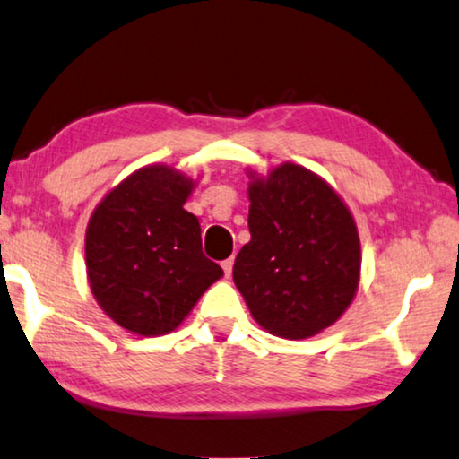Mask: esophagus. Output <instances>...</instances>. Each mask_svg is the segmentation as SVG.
Returning <instances> with one entry per match:
<instances>
[{"label": "esophagus", "instance_id": "esophagus-1", "mask_svg": "<svg viewBox=\"0 0 459 459\" xmlns=\"http://www.w3.org/2000/svg\"><path fill=\"white\" fill-rule=\"evenodd\" d=\"M232 264H235L232 257H229V260L222 262V270H224V274H227V276H230V273H232Z\"/></svg>", "mask_w": 459, "mask_h": 459}]
</instances>
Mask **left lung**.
Masks as SVG:
<instances>
[{"mask_svg": "<svg viewBox=\"0 0 459 459\" xmlns=\"http://www.w3.org/2000/svg\"><path fill=\"white\" fill-rule=\"evenodd\" d=\"M249 199L251 241L232 266L235 285L266 331L312 337L356 295V222L325 180L295 164L251 183Z\"/></svg>", "mask_w": 459, "mask_h": 459, "instance_id": "8db88e82", "label": "left lung"}]
</instances>
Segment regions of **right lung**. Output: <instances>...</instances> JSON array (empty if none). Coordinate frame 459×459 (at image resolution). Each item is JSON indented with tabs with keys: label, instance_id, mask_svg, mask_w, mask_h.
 <instances>
[{
	"label": "right lung",
	"instance_id": "right-lung-1",
	"mask_svg": "<svg viewBox=\"0 0 459 459\" xmlns=\"http://www.w3.org/2000/svg\"><path fill=\"white\" fill-rule=\"evenodd\" d=\"M191 180L147 166L108 193L87 229L91 291L126 331L158 337L177 328L222 268L202 251L199 221L183 205Z\"/></svg>",
	"mask_w": 459,
	"mask_h": 459
}]
</instances>
